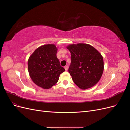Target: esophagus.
Wrapping results in <instances>:
<instances>
[{"label":"esophagus","mask_w":130,"mask_h":130,"mask_svg":"<svg viewBox=\"0 0 130 130\" xmlns=\"http://www.w3.org/2000/svg\"><path fill=\"white\" fill-rule=\"evenodd\" d=\"M68 66H66L65 67H64V69H65V70H66V71H67V70H68Z\"/></svg>","instance_id":"34e87169"}]
</instances>
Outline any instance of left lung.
I'll use <instances>...</instances> for the list:
<instances>
[{
	"mask_svg": "<svg viewBox=\"0 0 130 130\" xmlns=\"http://www.w3.org/2000/svg\"><path fill=\"white\" fill-rule=\"evenodd\" d=\"M67 49L71 53L68 72L74 83L82 89L96 85L104 71L103 57L100 53L83 43L70 45Z\"/></svg>",
	"mask_w": 130,
	"mask_h": 130,
	"instance_id": "1",
	"label": "left lung"
}]
</instances>
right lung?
I'll use <instances>...</instances> for the list:
<instances>
[{
	"label": "right lung",
	"instance_id": "right-lung-1",
	"mask_svg": "<svg viewBox=\"0 0 130 130\" xmlns=\"http://www.w3.org/2000/svg\"><path fill=\"white\" fill-rule=\"evenodd\" d=\"M57 49L54 44H46L35 50L29 58L30 76L34 83L44 89L55 85L60 75L65 71L57 58Z\"/></svg>",
	"mask_w": 130,
	"mask_h": 130
}]
</instances>
